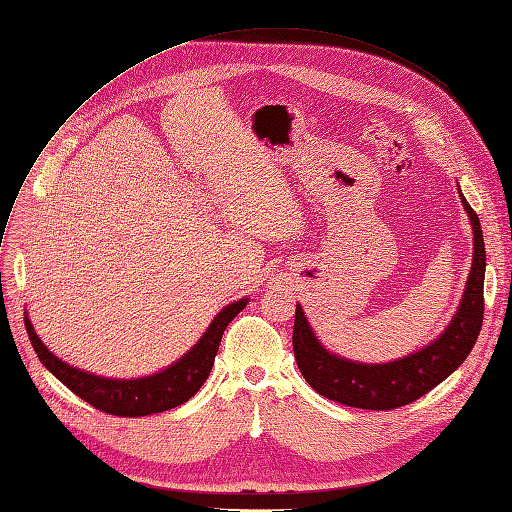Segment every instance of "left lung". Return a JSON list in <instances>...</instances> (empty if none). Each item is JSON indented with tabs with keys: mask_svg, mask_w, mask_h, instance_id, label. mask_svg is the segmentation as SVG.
Instances as JSON below:
<instances>
[{
	"mask_svg": "<svg viewBox=\"0 0 512 512\" xmlns=\"http://www.w3.org/2000/svg\"><path fill=\"white\" fill-rule=\"evenodd\" d=\"M460 197L474 231L472 271L466 281L462 305L449 328L415 354L387 364H360L326 351L315 339L301 307H296L292 347L294 358L307 383L317 394L356 409L390 411L426 396L460 366L479 339L485 313V241L479 216Z\"/></svg>",
	"mask_w": 512,
	"mask_h": 512,
	"instance_id": "obj_1",
	"label": "left lung"
}]
</instances>
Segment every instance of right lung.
<instances>
[{
  "label": "right lung",
  "mask_w": 512,
  "mask_h": 512,
  "mask_svg": "<svg viewBox=\"0 0 512 512\" xmlns=\"http://www.w3.org/2000/svg\"><path fill=\"white\" fill-rule=\"evenodd\" d=\"M245 305H248V298H241V301L224 307L214 317V322L209 324L201 341L186 356L161 370V373L144 379H103L69 366L55 354H50L27 317L25 328L40 362L76 396L103 413L118 417H142L180 407L201 390V385L209 377L211 366H214L226 326L233 322V317Z\"/></svg>",
  "instance_id": "1"
}]
</instances>
